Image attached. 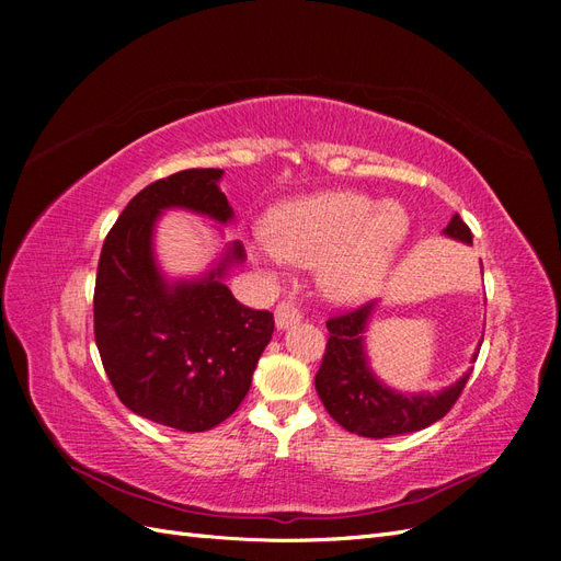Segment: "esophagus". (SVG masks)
<instances>
[{
    "label": "esophagus",
    "instance_id": "obj_1",
    "mask_svg": "<svg viewBox=\"0 0 561 561\" xmlns=\"http://www.w3.org/2000/svg\"><path fill=\"white\" fill-rule=\"evenodd\" d=\"M301 320V313L297 307H293L290 301H280L276 307V328L278 330H287L290 325H295V322Z\"/></svg>",
    "mask_w": 561,
    "mask_h": 561
}]
</instances>
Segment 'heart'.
I'll return each mask as SVG.
<instances>
[{"label": "heart", "instance_id": "obj_1", "mask_svg": "<svg viewBox=\"0 0 561 561\" xmlns=\"http://www.w3.org/2000/svg\"><path fill=\"white\" fill-rule=\"evenodd\" d=\"M407 233L410 215L398 201L320 192L271 208L264 241L250 245V257L264 266H318L328 297L353 304L383 290Z\"/></svg>", "mask_w": 561, "mask_h": 561}]
</instances>
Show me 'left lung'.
Here are the masks:
<instances>
[{"label": "left lung", "instance_id": "1", "mask_svg": "<svg viewBox=\"0 0 561 561\" xmlns=\"http://www.w3.org/2000/svg\"><path fill=\"white\" fill-rule=\"evenodd\" d=\"M443 233L447 239L472 245V233L458 215L451 217ZM377 307V301H369L360 309L328 320L330 339L325 358L316 375L318 396L339 426L355 435L390 437L428 428L451 410L466 388L472 367L461 379L437 393H428V390L402 393L386 386L369 367L365 348L367 325ZM480 346L482 342L474 348L470 363L478 360Z\"/></svg>", "mask_w": 561, "mask_h": 561}]
</instances>
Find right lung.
Listing matches in <instances>:
<instances>
[{"label":"right lung","instance_id":"obj_1","mask_svg":"<svg viewBox=\"0 0 561 561\" xmlns=\"http://www.w3.org/2000/svg\"><path fill=\"white\" fill-rule=\"evenodd\" d=\"M222 175L192 168L145 186L107 233L95 276V344L118 400L184 433L210 431L239 410L274 334V313L243 307L225 283L243 262L239 241L196 278H168L157 260L165 210L233 222Z\"/></svg>","mask_w":561,"mask_h":561}]
</instances>
